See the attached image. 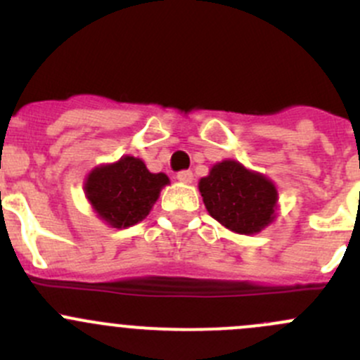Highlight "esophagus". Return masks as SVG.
Returning a JSON list of instances; mask_svg holds the SVG:
<instances>
[{
    "instance_id": "1",
    "label": "esophagus",
    "mask_w": 360,
    "mask_h": 360,
    "mask_svg": "<svg viewBox=\"0 0 360 360\" xmlns=\"http://www.w3.org/2000/svg\"><path fill=\"white\" fill-rule=\"evenodd\" d=\"M177 181L184 184H190L193 181V172L191 170H181V172H177Z\"/></svg>"
}]
</instances>
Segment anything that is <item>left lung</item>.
Returning <instances> with one entry per match:
<instances>
[{
    "mask_svg": "<svg viewBox=\"0 0 360 360\" xmlns=\"http://www.w3.org/2000/svg\"><path fill=\"white\" fill-rule=\"evenodd\" d=\"M198 190L210 216L235 233H259L275 219V184L235 160L216 163L200 179Z\"/></svg>",
    "mask_w": 360,
    "mask_h": 360,
    "instance_id": "left-lung-1",
    "label": "left lung"
}]
</instances>
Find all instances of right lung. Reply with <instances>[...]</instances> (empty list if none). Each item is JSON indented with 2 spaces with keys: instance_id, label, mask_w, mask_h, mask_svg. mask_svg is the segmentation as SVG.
Masks as SVG:
<instances>
[{
  "instance_id": "add662e5",
  "label": "right lung",
  "mask_w": 360,
  "mask_h": 360,
  "mask_svg": "<svg viewBox=\"0 0 360 360\" xmlns=\"http://www.w3.org/2000/svg\"><path fill=\"white\" fill-rule=\"evenodd\" d=\"M165 184L169 177L163 172H150L136 157H122L89 174L85 195L97 216L110 226L129 228L150 214Z\"/></svg>"
}]
</instances>
